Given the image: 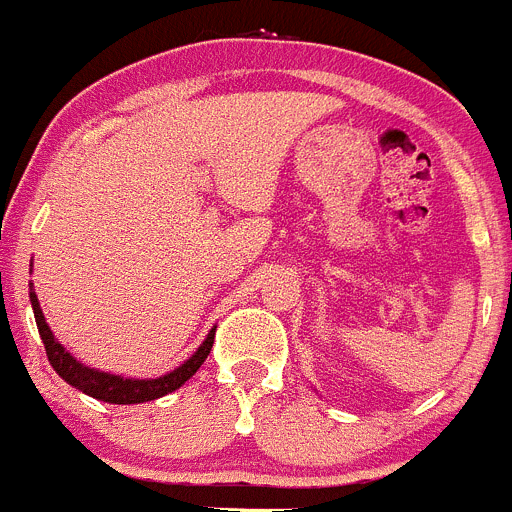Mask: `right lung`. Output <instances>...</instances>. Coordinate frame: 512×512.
<instances>
[{"label":"right lung","instance_id":"obj_1","mask_svg":"<svg viewBox=\"0 0 512 512\" xmlns=\"http://www.w3.org/2000/svg\"><path fill=\"white\" fill-rule=\"evenodd\" d=\"M30 303L32 310H35L37 331H40L42 343H45V351L47 358H50L52 369H55L62 379L68 381L70 386H75V389L83 391V394L93 396V399L108 401V404H143V401H154L159 399V396H166L171 394V391L179 389V386L197 374L199 366L207 361L214 343V331H217V328H212L209 336L204 338L202 346L194 351V356L186 358L179 369L169 371V374L164 376H156V379H123V376L105 374V371L90 369V366L80 364V361H75V358L62 348V343L52 336L50 326L45 323V315H42L40 300H37L35 290H32V283Z\"/></svg>","mask_w":512,"mask_h":512}]
</instances>
